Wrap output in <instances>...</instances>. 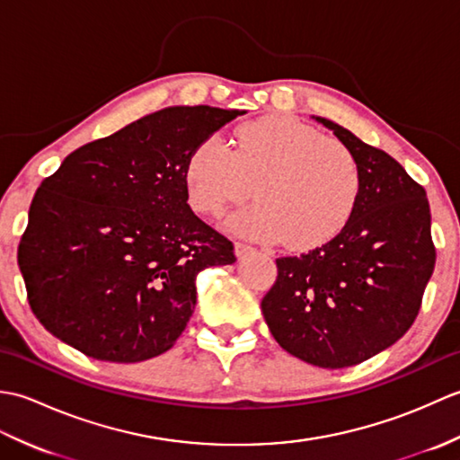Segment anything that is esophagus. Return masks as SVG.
<instances>
[{
    "mask_svg": "<svg viewBox=\"0 0 460 460\" xmlns=\"http://www.w3.org/2000/svg\"><path fill=\"white\" fill-rule=\"evenodd\" d=\"M255 251V247L249 245V243H243V241H235V252L237 257H243V255H249V252Z\"/></svg>",
    "mask_w": 460,
    "mask_h": 460,
    "instance_id": "34e87169",
    "label": "esophagus"
}]
</instances>
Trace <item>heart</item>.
<instances>
[{
	"instance_id": "b5f03b06",
	"label": "heart",
	"mask_w": 460,
	"mask_h": 460,
	"mask_svg": "<svg viewBox=\"0 0 460 460\" xmlns=\"http://www.w3.org/2000/svg\"><path fill=\"white\" fill-rule=\"evenodd\" d=\"M188 195L195 211L219 217L237 211L229 227L247 237L277 241L288 249H312L336 237L356 208L359 173L344 144L285 116L241 126L235 148L209 138L193 150Z\"/></svg>"
}]
</instances>
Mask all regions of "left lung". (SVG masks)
<instances>
[{"label":"left lung","instance_id":"left-lung-1","mask_svg":"<svg viewBox=\"0 0 460 460\" xmlns=\"http://www.w3.org/2000/svg\"><path fill=\"white\" fill-rule=\"evenodd\" d=\"M316 120L354 155L356 208L326 245L277 259L279 275L261 308L282 349L340 369L379 354L411 328L437 251L423 185L384 150Z\"/></svg>","mask_w":460,"mask_h":460}]
</instances>
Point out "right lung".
Here are the masks:
<instances>
[{
    "mask_svg": "<svg viewBox=\"0 0 460 460\" xmlns=\"http://www.w3.org/2000/svg\"><path fill=\"white\" fill-rule=\"evenodd\" d=\"M239 114L164 109L81 146L41 181L17 262L53 336L119 364L175 344L198 272L235 262L233 243L191 211L185 173L193 150Z\"/></svg>",
    "mask_w": 460,
    "mask_h": 460,
    "instance_id": "1",
    "label": "right lung"
}]
</instances>
